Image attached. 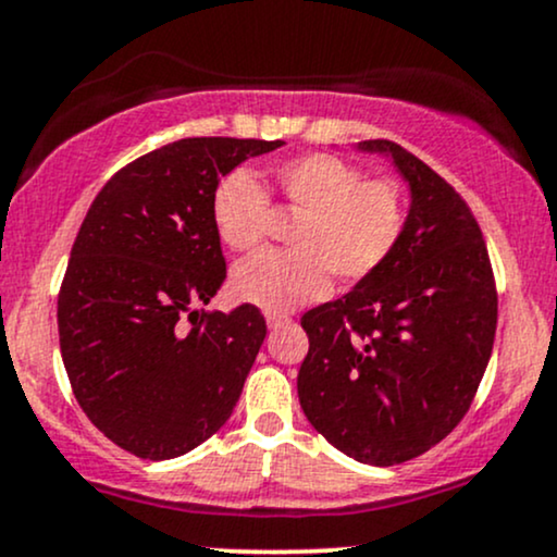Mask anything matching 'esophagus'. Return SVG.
<instances>
[{
  "instance_id": "esophagus-1",
  "label": "esophagus",
  "mask_w": 557,
  "mask_h": 557,
  "mask_svg": "<svg viewBox=\"0 0 557 557\" xmlns=\"http://www.w3.org/2000/svg\"><path fill=\"white\" fill-rule=\"evenodd\" d=\"M293 319L290 317H283V314H270L267 317V324H270V330H280V327H287Z\"/></svg>"
}]
</instances>
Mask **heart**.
<instances>
[{"label": "heart", "mask_w": 557, "mask_h": 557, "mask_svg": "<svg viewBox=\"0 0 557 557\" xmlns=\"http://www.w3.org/2000/svg\"><path fill=\"white\" fill-rule=\"evenodd\" d=\"M272 188L287 212L298 214L290 251H267L235 267L233 290L270 314H287L324 298L332 275L359 283L380 270L406 230V198L389 177L363 181L356 164L335 154H300L272 170ZM212 220L225 246L248 253L261 246L270 222V196L251 172L235 170L212 196Z\"/></svg>", "instance_id": "b5f03b06"}]
</instances>
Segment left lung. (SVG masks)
I'll use <instances>...</instances> for the list:
<instances>
[{"label":"left lung","mask_w":557,"mask_h":557,"mask_svg":"<svg viewBox=\"0 0 557 557\" xmlns=\"http://www.w3.org/2000/svg\"><path fill=\"white\" fill-rule=\"evenodd\" d=\"M393 159L411 188L389 259L350 293L300 317L306 419L345 456L395 466L458 426L487 369L497 290L469 203L393 140H361Z\"/></svg>","instance_id":"obj_1"}]
</instances>
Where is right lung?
Segmentation results:
<instances>
[{
  "instance_id": "1",
  "label": "right lung",
  "mask_w": 557,
  "mask_h": 557,
  "mask_svg": "<svg viewBox=\"0 0 557 557\" xmlns=\"http://www.w3.org/2000/svg\"><path fill=\"white\" fill-rule=\"evenodd\" d=\"M283 140L181 138L99 190L70 251L57 327L75 400L114 445L168 461L233 413L267 337L257 306L198 311L225 283L222 177Z\"/></svg>"
}]
</instances>
